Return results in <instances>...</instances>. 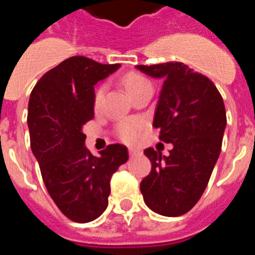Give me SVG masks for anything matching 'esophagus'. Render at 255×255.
Returning a JSON list of instances; mask_svg holds the SVG:
<instances>
[{
	"mask_svg": "<svg viewBox=\"0 0 255 255\" xmlns=\"http://www.w3.org/2000/svg\"><path fill=\"white\" fill-rule=\"evenodd\" d=\"M140 150H138V149H134V148H130L129 149V154L131 155V157H134V155H138V154H140Z\"/></svg>",
	"mask_w": 255,
	"mask_h": 255,
	"instance_id": "esophagus-1",
	"label": "esophagus"
}]
</instances>
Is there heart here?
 Here are the masks:
<instances>
[{"label":"heart","mask_w":255,"mask_h":255,"mask_svg":"<svg viewBox=\"0 0 255 255\" xmlns=\"http://www.w3.org/2000/svg\"><path fill=\"white\" fill-rule=\"evenodd\" d=\"M123 84L125 87V89L128 91V93L130 94V97L134 96L138 91H140L141 88L145 87V85H149V80L147 78H144L143 75L136 73H129L126 74L123 78ZM106 87L105 85H101L98 89L94 93V107L98 108L102 103L103 97H105ZM144 128V123L141 120H136V119H128V120L121 121L119 125H117V135L119 138L121 139L125 143L132 144L135 141H138L139 136H140V132Z\"/></svg>","instance_id":"obj_1"}]
</instances>
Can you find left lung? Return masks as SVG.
Wrapping results in <instances>:
<instances>
[{"label":"left lung","instance_id":"left-lung-1","mask_svg":"<svg viewBox=\"0 0 255 255\" xmlns=\"http://www.w3.org/2000/svg\"><path fill=\"white\" fill-rule=\"evenodd\" d=\"M163 80L153 126L159 139L173 145L168 155L148 148L152 170L140 182L144 202L167 217L185 215L200 199L222 147L226 111L216 85L182 62L138 65Z\"/></svg>","mask_w":255,"mask_h":255}]
</instances>
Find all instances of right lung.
<instances>
[{
	"label": "right lung",
	"mask_w": 255,
	"mask_h": 255,
	"mask_svg": "<svg viewBox=\"0 0 255 255\" xmlns=\"http://www.w3.org/2000/svg\"><path fill=\"white\" fill-rule=\"evenodd\" d=\"M119 67L74 56L47 71L29 100L30 147L44 185L58 209L79 224L106 211L112 175L129 158L123 144H110L93 155L83 132L94 117V85Z\"/></svg>",
	"instance_id": "1"
}]
</instances>
